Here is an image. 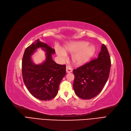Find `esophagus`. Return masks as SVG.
I'll list each match as a JSON object with an SVG mask.
<instances>
[{"label": "esophagus", "instance_id": "34e87169", "mask_svg": "<svg viewBox=\"0 0 131 131\" xmlns=\"http://www.w3.org/2000/svg\"><path fill=\"white\" fill-rule=\"evenodd\" d=\"M72 71V68L69 66H67L66 67V72L67 73H70Z\"/></svg>", "mask_w": 131, "mask_h": 131}]
</instances>
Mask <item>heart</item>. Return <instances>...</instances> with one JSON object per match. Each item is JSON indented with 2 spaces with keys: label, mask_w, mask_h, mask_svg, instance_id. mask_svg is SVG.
<instances>
[{
  "label": "heart",
  "mask_w": 131,
  "mask_h": 131,
  "mask_svg": "<svg viewBox=\"0 0 131 131\" xmlns=\"http://www.w3.org/2000/svg\"><path fill=\"white\" fill-rule=\"evenodd\" d=\"M95 47L85 41H71L67 43L61 49H57L56 53L59 58L63 60L66 54H72L71 59L73 63L80 66L88 62L94 54Z\"/></svg>",
  "instance_id": "1"
}]
</instances>
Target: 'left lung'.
Segmentation results:
<instances>
[{
	"label": "left lung",
	"instance_id": "left-lung-1",
	"mask_svg": "<svg viewBox=\"0 0 131 131\" xmlns=\"http://www.w3.org/2000/svg\"><path fill=\"white\" fill-rule=\"evenodd\" d=\"M111 60L108 49L104 44L98 57L74 69L73 88L80 98L88 100L100 93L109 76Z\"/></svg>",
	"mask_w": 131,
	"mask_h": 131
}]
</instances>
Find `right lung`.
<instances>
[{
    "label": "right lung",
    "mask_w": 131,
    "mask_h": 131,
    "mask_svg": "<svg viewBox=\"0 0 131 131\" xmlns=\"http://www.w3.org/2000/svg\"><path fill=\"white\" fill-rule=\"evenodd\" d=\"M41 48L46 52V61L39 65L35 64L31 59L37 49ZM55 49L37 39L24 51L22 72L23 82L32 96L40 100H50L57 95L59 85L66 73V66L55 62L52 55Z\"/></svg>",
    "instance_id": "obj_1"
}]
</instances>
